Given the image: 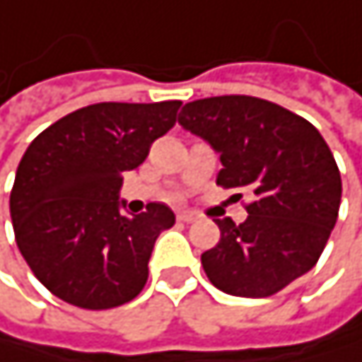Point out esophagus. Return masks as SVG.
<instances>
[{"label": "esophagus", "instance_id": "34e87169", "mask_svg": "<svg viewBox=\"0 0 362 362\" xmlns=\"http://www.w3.org/2000/svg\"><path fill=\"white\" fill-rule=\"evenodd\" d=\"M177 221L180 223H193V221H197V214L195 212H180L177 214Z\"/></svg>", "mask_w": 362, "mask_h": 362}]
</instances>
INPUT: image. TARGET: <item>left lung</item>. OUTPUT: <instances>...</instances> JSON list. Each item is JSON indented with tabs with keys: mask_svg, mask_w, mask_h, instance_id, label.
<instances>
[{
	"mask_svg": "<svg viewBox=\"0 0 362 362\" xmlns=\"http://www.w3.org/2000/svg\"><path fill=\"white\" fill-rule=\"evenodd\" d=\"M177 124L221 156L216 185L253 195L243 223L214 218L221 240L202 253L212 286L231 296L266 298L309 272L341 204V175L317 128L253 96L187 103Z\"/></svg>",
	"mask_w": 362,
	"mask_h": 362,
	"instance_id": "8db88e82",
	"label": "left lung"
}]
</instances>
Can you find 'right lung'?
Returning <instances> with one entry per match:
<instances>
[{
  "label": "right lung",
  "instance_id": "add662e5",
  "mask_svg": "<svg viewBox=\"0 0 362 362\" xmlns=\"http://www.w3.org/2000/svg\"><path fill=\"white\" fill-rule=\"evenodd\" d=\"M180 105H90L25 150L10 193L12 227L21 255L57 298L111 309L144 290L154 243L175 214L165 204H148L137 216L124 212L122 175L146 160Z\"/></svg>",
  "mask_w": 362,
  "mask_h": 362
}]
</instances>
